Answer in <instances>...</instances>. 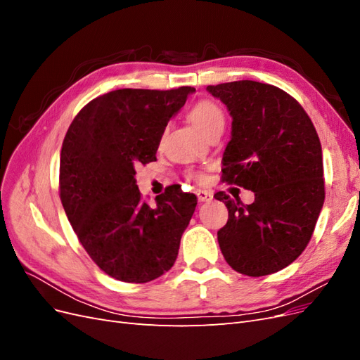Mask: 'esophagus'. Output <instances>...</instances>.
Listing matches in <instances>:
<instances>
[{
	"label": "esophagus",
	"mask_w": 360,
	"mask_h": 360,
	"mask_svg": "<svg viewBox=\"0 0 360 360\" xmlns=\"http://www.w3.org/2000/svg\"><path fill=\"white\" fill-rule=\"evenodd\" d=\"M197 195H198V200L201 202H207V201H212L213 200V193L209 192V191H197Z\"/></svg>",
	"instance_id": "1"
}]
</instances>
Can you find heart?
<instances>
[{"label":"heart","instance_id":"heart-1","mask_svg":"<svg viewBox=\"0 0 360 360\" xmlns=\"http://www.w3.org/2000/svg\"><path fill=\"white\" fill-rule=\"evenodd\" d=\"M189 118L193 126L200 129L201 132L207 136L217 129H224L225 126V115L221 110V106L214 103L213 101H200L192 106L189 111ZM193 179L202 180L201 174H192Z\"/></svg>","mask_w":360,"mask_h":360}]
</instances>
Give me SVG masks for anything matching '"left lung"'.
<instances>
[{
    "instance_id": "1",
    "label": "left lung",
    "mask_w": 360,
    "mask_h": 360,
    "mask_svg": "<svg viewBox=\"0 0 360 360\" xmlns=\"http://www.w3.org/2000/svg\"><path fill=\"white\" fill-rule=\"evenodd\" d=\"M205 90L233 118L222 158L224 180L255 195L252 204H243L225 192L214 193L228 209L217 242L238 274H275L303 252L323 209L317 130L297 101L278 86L234 81Z\"/></svg>"
}]
</instances>
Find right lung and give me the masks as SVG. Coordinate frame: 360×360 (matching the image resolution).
I'll return each mask as SVG.
<instances>
[{
  "mask_svg": "<svg viewBox=\"0 0 360 360\" xmlns=\"http://www.w3.org/2000/svg\"><path fill=\"white\" fill-rule=\"evenodd\" d=\"M193 91H110L82 108L63 141L64 212L91 259L118 281L144 284L176 263L197 197L171 186L150 207L141 200L135 165L156 160L168 122Z\"/></svg>",
  "mask_w": 360,
  "mask_h": 360,
  "instance_id": "obj_1",
  "label": "right lung"
}]
</instances>
